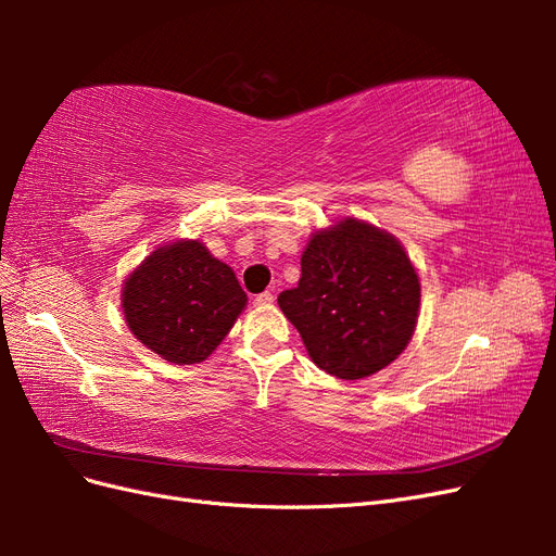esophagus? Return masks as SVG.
I'll list each match as a JSON object with an SVG mask.
<instances>
[{"instance_id": "obj_1", "label": "esophagus", "mask_w": 556, "mask_h": 556, "mask_svg": "<svg viewBox=\"0 0 556 556\" xmlns=\"http://www.w3.org/2000/svg\"><path fill=\"white\" fill-rule=\"evenodd\" d=\"M274 299H276L274 292H262V294L255 296V304H257V306H271Z\"/></svg>"}]
</instances>
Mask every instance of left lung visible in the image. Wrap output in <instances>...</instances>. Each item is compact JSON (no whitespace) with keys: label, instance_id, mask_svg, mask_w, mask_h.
I'll return each instance as SVG.
<instances>
[{"label":"left lung","instance_id":"left-lung-1","mask_svg":"<svg viewBox=\"0 0 556 556\" xmlns=\"http://www.w3.org/2000/svg\"><path fill=\"white\" fill-rule=\"evenodd\" d=\"M278 306L323 371L359 380L406 350L419 278L394 237L348 217L311 239L299 285L280 292Z\"/></svg>","mask_w":556,"mask_h":556}]
</instances>
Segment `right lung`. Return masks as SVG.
Returning <instances> with one entry per match:
<instances>
[{"mask_svg":"<svg viewBox=\"0 0 556 556\" xmlns=\"http://www.w3.org/2000/svg\"><path fill=\"white\" fill-rule=\"evenodd\" d=\"M245 292L199 241L155 250L125 280V319L137 339L174 364L204 362L237 323Z\"/></svg>","mask_w":556,"mask_h":556,"instance_id":"right-lung-1","label":"right lung"}]
</instances>
